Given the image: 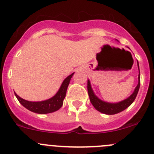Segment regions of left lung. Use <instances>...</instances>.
<instances>
[{
	"label": "left lung",
	"mask_w": 154,
	"mask_h": 154,
	"mask_svg": "<svg viewBox=\"0 0 154 154\" xmlns=\"http://www.w3.org/2000/svg\"><path fill=\"white\" fill-rule=\"evenodd\" d=\"M138 63V62H137ZM138 68L139 70V63H138ZM139 83L138 85L135 88L133 94L128 97V98L125 99V100H122V101L119 102V103H107V102L103 101L100 99H99L97 96L94 94V91H93L92 88L91 87V84H90V81L88 80V83H87V88H88V96H89L90 101H91V104L94 106V108L97 110V111L100 112L102 113H104L106 115H114L117 114V113L121 112L127 107L130 106V105L133 103L134 100L136 99V95L139 91V87H140V71L139 74Z\"/></svg>",
	"instance_id": "1"
}]
</instances>
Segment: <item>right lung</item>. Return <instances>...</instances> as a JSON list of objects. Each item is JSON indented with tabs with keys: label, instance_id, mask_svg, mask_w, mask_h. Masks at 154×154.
Here are the masks:
<instances>
[{
	"label": "right lung",
	"instance_id": "right-lung-1",
	"mask_svg": "<svg viewBox=\"0 0 154 154\" xmlns=\"http://www.w3.org/2000/svg\"><path fill=\"white\" fill-rule=\"evenodd\" d=\"M73 74L74 73L65 79L57 94L48 100H43V101L32 102L21 98L16 93H15V95L16 96L20 103L29 111L38 113V114H47V113L54 112L60 109L63 106V100L66 97L68 84H69Z\"/></svg>",
	"mask_w": 154,
	"mask_h": 154
}]
</instances>
